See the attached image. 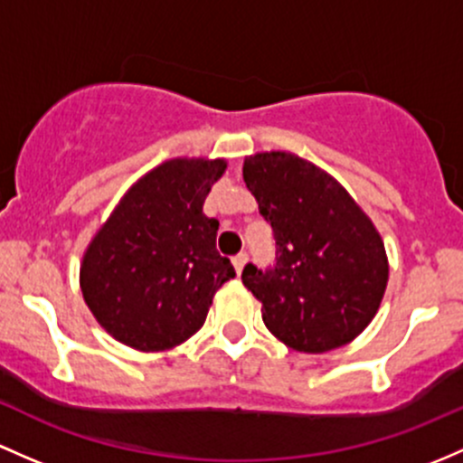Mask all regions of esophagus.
I'll return each instance as SVG.
<instances>
[{"instance_id":"obj_1","label":"esophagus","mask_w":463,"mask_h":463,"mask_svg":"<svg viewBox=\"0 0 463 463\" xmlns=\"http://www.w3.org/2000/svg\"><path fill=\"white\" fill-rule=\"evenodd\" d=\"M246 261H248V255H246V252H240V255L232 257V266H235L237 275H241V270H244Z\"/></svg>"}]
</instances>
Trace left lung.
I'll use <instances>...</instances> for the list:
<instances>
[{"mask_svg": "<svg viewBox=\"0 0 463 463\" xmlns=\"http://www.w3.org/2000/svg\"><path fill=\"white\" fill-rule=\"evenodd\" d=\"M244 182L270 223L275 261L246 264L266 328L299 353L353 342L377 313L388 281L373 222L328 173L290 153L244 162Z\"/></svg>", "mask_w": 463, "mask_h": 463, "instance_id": "8db88e82", "label": "left lung"}]
</instances>
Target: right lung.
Listing matches in <instances>:
<instances>
[{"label": "right lung", "mask_w": 463, "mask_h": 463, "mask_svg": "<svg viewBox=\"0 0 463 463\" xmlns=\"http://www.w3.org/2000/svg\"><path fill=\"white\" fill-rule=\"evenodd\" d=\"M222 159H173L139 179L104 223L81 264L86 304L117 342L164 350L206 321L219 286L235 277L217 252L219 222L203 199Z\"/></svg>", "instance_id": "1"}]
</instances>
